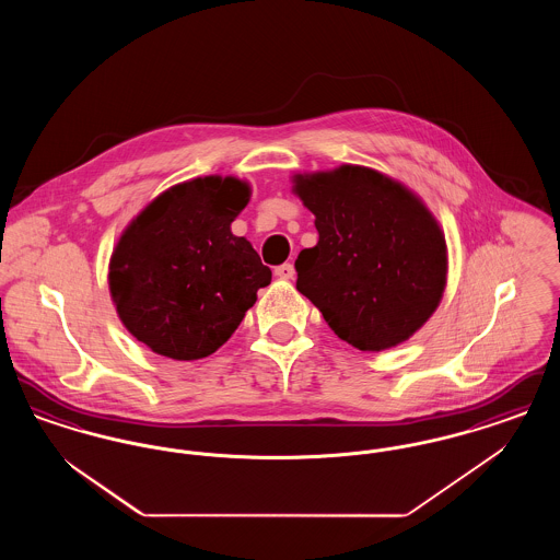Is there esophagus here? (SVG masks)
I'll return each instance as SVG.
<instances>
[{
	"mask_svg": "<svg viewBox=\"0 0 560 560\" xmlns=\"http://www.w3.org/2000/svg\"><path fill=\"white\" fill-rule=\"evenodd\" d=\"M275 275H277L279 279H293L295 268H293V265H290V262H285V265L275 268Z\"/></svg>",
	"mask_w": 560,
	"mask_h": 560,
	"instance_id": "esophagus-1",
	"label": "esophagus"
}]
</instances>
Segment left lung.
Wrapping results in <instances>:
<instances>
[{"label": "left lung", "instance_id": "1", "mask_svg": "<svg viewBox=\"0 0 560 560\" xmlns=\"http://www.w3.org/2000/svg\"><path fill=\"white\" fill-rule=\"evenodd\" d=\"M319 241L295 260L298 292L359 350L409 340L447 283L445 235L418 195L363 165L295 174Z\"/></svg>", "mask_w": 560, "mask_h": 560}]
</instances>
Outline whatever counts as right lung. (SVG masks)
<instances>
[{"label":"right lung","mask_w":560,"mask_h":560,"mask_svg":"<svg viewBox=\"0 0 560 560\" xmlns=\"http://www.w3.org/2000/svg\"><path fill=\"white\" fill-rule=\"evenodd\" d=\"M247 201V183L203 176L163 190L128 224L108 290L138 342L195 361L233 336L272 277L252 243L231 233Z\"/></svg>","instance_id":"right-lung-1"}]
</instances>
